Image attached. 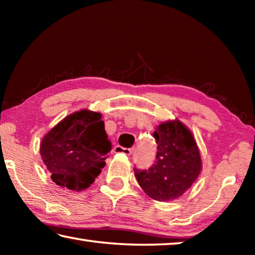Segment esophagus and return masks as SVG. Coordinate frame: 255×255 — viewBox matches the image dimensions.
Listing matches in <instances>:
<instances>
[{"label": "esophagus", "mask_w": 255, "mask_h": 255, "mask_svg": "<svg viewBox=\"0 0 255 255\" xmlns=\"http://www.w3.org/2000/svg\"><path fill=\"white\" fill-rule=\"evenodd\" d=\"M115 153H123V154H126V155H130L132 153V149L130 148H125L123 146H116L115 147Z\"/></svg>", "instance_id": "obj_1"}]
</instances>
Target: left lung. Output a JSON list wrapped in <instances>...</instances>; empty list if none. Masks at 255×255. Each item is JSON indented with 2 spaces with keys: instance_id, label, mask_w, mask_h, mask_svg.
I'll list each match as a JSON object with an SVG mask.
<instances>
[{
  "instance_id": "left-lung-1",
  "label": "left lung",
  "mask_w": 255,
  "mask_h": 255,
  "mask_svg": "<svg viewBox=\"0 0 255 255\" xmlns=\"http://www.w3.org/2000/svg\"><path fill=\"white\" fill-rule=\"evenodd\" d=\"M153 136L157 144L156 159L148 170L135 169V176L146 195L153 199H176L200 174L199 148L192 132L178 119L158 125Z\"/></svg>"
}]
</instances>
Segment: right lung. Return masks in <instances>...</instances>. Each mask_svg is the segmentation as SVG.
I'll return each instance as SVG.
<instances>
[{
	"mask_svg": "<svg viewBox=\"0 0 255 255\" xmlns=\"http://www.w3.org/2000/svg\"><path fill=\"white\" fill-rule=\"evenodd\" d=\"M110 150L101 114L86 109L64 118L40 144L41 158L51 180L73 191H81L94 182Z\"/></svg>",
	"mask_w": 255,
	"mask_h": 255,
	"instance_id": "right-lung-1",
	"label": "right lung"
}]
</instances>
